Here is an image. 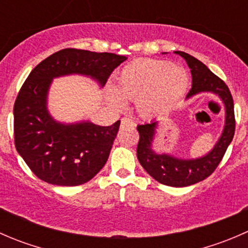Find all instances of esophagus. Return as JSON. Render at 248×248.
I'll list each match as a JSON object with an SVG mask.
<instances>
[{
  "label": "esophagus",
  "mask_w": 248,
  "mask_h": 248,
  "mask_svg": "<svg viewBox=\"0 0 248 248\" xmlns=\"http://www.w3.org/2000/svg\"><path fill=\"white\" fill-rule=\"evenodd\" d=\"M134 126L133 120L129 119V117H124L121 120V128H131Z\"/></svg>",
  "instance_id": "obj_1"
}]
</instances>
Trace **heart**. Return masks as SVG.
Wrapping results in <instances>:
<instances>
[{"label": "heart", "instance_id": "1", "mask_svg": "<svg viewBox=\"0 0 248 248\" xmlns=\"http://www.w3.org/2000/svg\"><path fill=\"white\" fill-rule=\"evenodd\" d=\"M184 68L157 60H137L126 64L115 78L114 89L107 90L109 102L124 108V102H137L142 116L167 114L180 103L188 89Z\"/></svg>", "mask_w": 248, "mask_h": 248}]
</instances>
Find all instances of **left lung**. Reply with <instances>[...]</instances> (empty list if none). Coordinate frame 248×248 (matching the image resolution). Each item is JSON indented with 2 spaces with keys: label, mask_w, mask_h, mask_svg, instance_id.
I'll return each mask as SVG.
<instances>
[{
  "label": "left lung",
  "mask_w": 248,
  "mask_h": 248,
  "mask_svg": "<svg viewBox=\"0 0 248 248\" xmlns=\"http://www.w3.org/2000/svg\"><path fill=\"white\" fill-rule=\"evenodd\" d=\"M174 52L180 55L191 69L192 89L186 99L201 93H212L218 97L226 111L223 131L214 147L204 156L197 158H180L168 152H157L154 150V141L159 126L158 121L139 124L137 127L140 136L137 156L142 168L156 181L171 187H186L210 176L223 158L235 132L234 103L228 86L202 62L187 52Z\"/></svg>",
  "instance_id": "8db88e82"
}]
</instances>
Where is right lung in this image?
<instances>
[{
  "label": "right lung",
  "instance_id": "right-lung-1",
  "mask_svg": "<svg viewBox=\"0 0 248 248\" xmlns=\"http://www.w3.org/2000/svg\"><path fill=\"white\" fill-rule=\"evenodd\" d=\"M126 60L111 52L63 49L32 69L14 104V138L17 154L37 177L56 186H78L103 168L120 120L111 126H98L89 120L60 122L49 112L47 94L52 80L76 74L103 87L111 72Z\"/></svg>",
  "mask_w": 248,
  "mask_h": 248
}]
</instances>
